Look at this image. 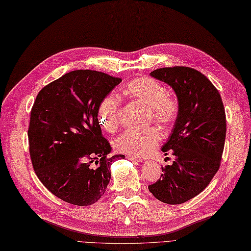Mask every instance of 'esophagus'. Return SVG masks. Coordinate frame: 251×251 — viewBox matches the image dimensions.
<instances>
[{
    "instance_id": "34e87169",
    "label": "esophagus",
    "mask_w": 251,
    "mask_h": 251,
    "mask_svg": "<svg viewBox=\"0 0 251 251\" xmlns=\"http://www.w3.org/2000/svg\"><path fill=\"white\" fill-rule=\"evenodd\" d=\"M126 158L132 160V161H142V158H141V157L134 156V155H126Z\"/></svg>"
}]
</instances>
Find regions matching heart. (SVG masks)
Listing matches in <instances>:
<instances>
[{"mask_svg":"<svg viewBox=\"0 0 251 251\" xmlns=\"http://www.w3.org/2000/svg\"><path fill=\"white\" fill-rule=\"evenodd\" d=\"M128 97L148 106V123L157 124L162 128L170 127L178 116L179 104L172 94L168 93L164 84L151 77H137L124 87ZM121 98L116 93H109L100 100L97 117L100 126L107 132L117 131L120 125ZM161 140L157 127L151 126L142 131H126L115 139L114 147L118 152L147 156L153 152Z\"/></svg>","mask_w":251,"mask_h":251,"instance_id":"1","label":"heart"}]
</instances>
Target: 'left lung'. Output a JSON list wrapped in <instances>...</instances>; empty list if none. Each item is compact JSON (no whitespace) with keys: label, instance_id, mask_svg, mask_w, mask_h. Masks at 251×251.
Returning a JSON list of instances; mask_svg holds the SVG:
<instances>
[{"label":"left lung","instance_id":"left-lung-1","mask_svg":"<svg viewBox=\"0 0 251 251\" xmlns=\"http://www.w3.org/2000/svg\"><path fill=\"white\" fill-rule=\"evenodd\" d=\"M172 86L179 112L161 151L172 152V165L161 167L159 179L149 186L158 201L182 204L200 194L219 171L226 137V114L221 95L204 74L188 66L151 73Z\"/></svg>","mask_w":251,"mask_h":251}]
</instances>
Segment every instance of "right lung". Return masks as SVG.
Listing matches in <instances>:
<instances>
[{"mask_svg":"<svg viewBox=\"0 0 251 251\" xmlns=\"http://www.w3.org/2000/svg\"><path fill=\"white\" fill-rule=\"evenodd\" d=\"M121 78L77 70L45 85L30 111L29 154L38 178L60 200L90 206L105 192L112 162L110 142L97 118L100 100Z\"/></svg>","mask_w":251,"mask_h":251,"instance_id":"1","label":"right lung"}]
</instances>
